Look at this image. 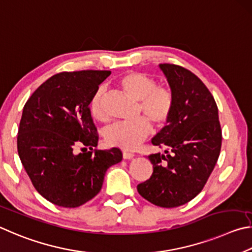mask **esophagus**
<instances>
[{
  "label": "esophagus",
  "mask_w": 252,
  "mask_h": 252,
  "mask_svg": "<svg viewBox=\"0 0 252 252\" xmlns=\"http://www.w3.org/2000/svg\"><path fill=\"white\" fill-rule=\"evenodd\" d=\"M134 154H131V153H129V152H126V151H124L123 152V158L124 159H131V158H134Z\"/></svg>",
  "instance_id": "obj_1"
}]
</instances>
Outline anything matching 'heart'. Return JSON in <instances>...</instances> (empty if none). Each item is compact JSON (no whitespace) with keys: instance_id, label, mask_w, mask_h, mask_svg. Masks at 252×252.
Here are the masks:
<instances>
[{"instance_id":"1","label":"heart","mask_w":252,"mask_h":252,"mask_svg":"<svg viewBox=\"0 0 252 252\" xmlns=\"http://www.w3.org/2000/svg\"><path fill=\"white\" fill-rule=\"evenodd\" d=\"M117 85L127 96L139 101V114H144L154 126L162 127L168 122L174 110L175 97L169 87L156 85L155 79L138 72H128L118 78ZM103 88H97L88 104L91 116L97 122H104L101 107ZM140 118L133 123H116L105 130L104 139L108 146L127 151L137 148L151 133V124Z\"/></svg>"}]
</instances>
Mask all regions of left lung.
Returning <instances> with one entry per match:
<instances>
[{"label": "left lung", "instance_id": "8db88e82", "mask_svg": "<svg viewBox=\"0 0 252 252\" xmlns=\"http://www.w3.org/2000/svg\"><path fill=\"white\" fill-rule=\"evenodd\" d=\"M175 105L167 125L152 139L165 154H152L153 174L139 184V195L152 204L174 208L193 199L208 180L221 149L218 107L208 88L190 70L160 64Z\"/></svg>", "mask_w": 252, "mask_h": 252}]
</instances>
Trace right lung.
<instances>
[{"label": "right lung", "instance_id": "add662e5", "mask_svg": "<svg viewBox=\"0 0 252 252\" xmlns=\"http://www.w3.org/2000/svg\"><path fill=\"white\" fill-rule=\"evenodd\" d=\"M109 70L53 75L24 105L17 152L33 186L52 204L75 208L100 191L119 148L97 149V128L88 104ZM82 146V153L76 147Z\"/></svg>", "mask_w": 252, "mask_h": 252}]
</instances>
